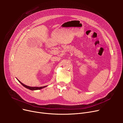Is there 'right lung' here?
Masks as SVG:
<instances>
[{
    "label": "right lung",
    "instance_id": "right-lung-1",
    "mask_svg": "<svg viewBox=\"0 0 123 123\" xmlns=\"http://www.w3.org/2000/svg\"><path fill=\"white\" fill-rule=\"evenodd\" d=\"M17 80H18V79H17ZM18 81L19 82H20V83H21V85H22L24 87L26 88H27V89H29V90H40V89H42V88H45V87H47L46 86H43V87H30V86H27V85H24V84H23L22 83H21V82L20 81H19V80H18Z\"/></svg>",
    "mask_w": 123,
    "mask_h": 123
}]
</instances>
